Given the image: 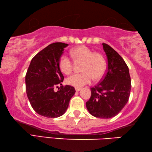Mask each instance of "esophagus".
Returning a JSON list of instances; mask_svg holds the SVG:
<instances>
[{"mask_svg": "<svg viewBox=\"0 0 152 152\" xmlns=\"http://www.w3.org/2000/svg\"><path fill=\"white\" fill-rule=\"evenodd\" d=\"M81 89V87H75V91H79Z\"/></svg>", "mask_w": 152, "mask_h": 152, "instance_id": "esophagus-1", "label": "esophagus"}]
</instances>
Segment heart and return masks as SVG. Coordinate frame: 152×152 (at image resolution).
Returning a JSON list of instances; mask_svg holds the SVG:
<instances>
[{
  "label": "heart",
  "mask_w": 152,
  "mask_h": 152,
  "mask_svg": "<svg viewBox=\"0 0 152 152\" xmlns=\"http://www.w3.org/2000/svg\"><path fill=\"white\" fill-rule=\"evenodd\" d=\"M71 55L76 63H82L81 73L73 74L66 79V83L75 87H81L91 81L102 79L107 69V62L102 54L94 52L86 46H79L71 50ZM59 67L66 75L70 74L73 63L68 56L63 55L59 60Z\"/></svg>",
  "instance_id": "1"
}]
</instances>
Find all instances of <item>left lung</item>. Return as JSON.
Returning a JSON list of instances; mask_svg holds the SVG:
<instances>
[{
    "instance_id": "left-lung-1",
    "label": "left lung",
    "mask_w": 152,
    "mask_h": 152,
    "mask_svg": "<svg viewBox=\"0 0 152 152\" xmlns=\"http://www.w3.org/2000/svg\"><path fill=\"white\" fill-rule=\"evenodd\" d=\"M102 45L107 58V72L102 81L91 88L86 107L95 118L108 119L118 115L126 105L132 85L128 66L123 58L110 45Z\"/></svg>"
}]
</instances>
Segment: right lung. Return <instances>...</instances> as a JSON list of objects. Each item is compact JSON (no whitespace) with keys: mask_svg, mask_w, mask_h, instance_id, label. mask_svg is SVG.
<instances>
[{"mask_svg":"<svg viewBox=\"0 0 152 152\" xmlns=\"http://www.w3.org/2000/svg\"><path fill=\"white\" fill-rule=\"evenodd\" d=\"M68 44L54 42L39 52L32 58L25 76L26 92L33 110L42 116L55 118L63 115L67 110L75 89L71 86H63V75L59 60ZM61 86L57 92L54 91Z\"/></svg>","mask_w":152,"mask_h":152,"instance_id":"add662e5","label":"right lung"}]
</instances>
